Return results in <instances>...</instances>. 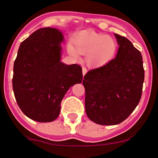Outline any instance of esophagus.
I'll use <instances>...</instances> for the list:
<instances>
[{
	"label": "esophagus",
	"instance_id": "1",
	"mask_svg": "<svg viewBox=\"0 0 158 158\" xmlns=\"http://www.w3.org/2000/svg\"><path fill=\"white\" fill-rule=\"evenodd\" d=\"M86 73H87V69L85 68H82V73H83V75H85V74H86Z\"/></svg>",
	"mask_w": 158,
	"mask_h": 158
}]
</instances>
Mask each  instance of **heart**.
<instances>
[{
  "instance_id": "obj_1",
  "label": "heart",
  "mask_w": 158,
  "mask_h": 158,
  "mask_svg": "<svg viewBox=\"0 0 158 158\" xmlns=\"http://www.w3.org/2000/svg\"><path fill=\"white\" fill-rule=\"evenodd\" d=\"M68 44V52L75 59L85 55V61L92 68L107 65L116 56L118 44L113 37L92 31H83L74 35Z\"/></svg>"
}]
</instances>
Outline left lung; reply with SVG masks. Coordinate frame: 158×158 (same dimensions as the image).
<instances>
[{"instance_id":"8db88e82","label":"left lung","mask_w":158,"mask_h":158,"mask_svg":"<svg viewBox=\"0 0 158 158\" xmlns=\"http://www.w3.org/2000/svg\"><path fill=\"white\" fill-rule=\"evenodd\" d=\"M116 56L84 76L85 109L90 121L102 125L121 123L137 107L142 94L144 69L141 52L126 37L114 34Z\"/></svg>"}]
</instances>
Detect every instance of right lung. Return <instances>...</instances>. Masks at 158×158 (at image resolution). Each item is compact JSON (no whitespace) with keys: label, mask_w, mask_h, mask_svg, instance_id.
I'll list each match as a JSON object with an SVG mask.
<instances>
[{"label":"right lung","mask_w":158,"mask_h":158,"mask_svg":"<svg viewBox=\"0 0 158 158\" xmlns=\"http://www.w3.org/2000/svg\"><path fill=\"white\" fill-rule=\"evenodd\" d=\"M64 41L54 28H40L21 42L13 69L12 87L17 105L26 116L41 123L59 116L69 88L82 81V68L60 61Z\"/></svg>","instance_id":"obj_1"}]
</instances>
